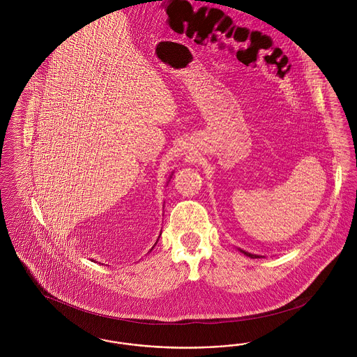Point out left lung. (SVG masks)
<instances>
[{
  "mask_svg": "<svg viewBox=\"0 0 357 357\" xmlns=\"http://www.w3.org/2000/svg\"><path fill=\"white\" fill-rule=\"evenodd\" d=\"M241 250V249H239ZM242 253L245 255H248V257H250V258H259L261 255H252V253H248V252H245V250H241Z\"/></svg>",
  "mask_w": 357,
  "mask_h": 357,
  "instance_id": "obj_1",
  "label": "left lung"
}]
</instances>
